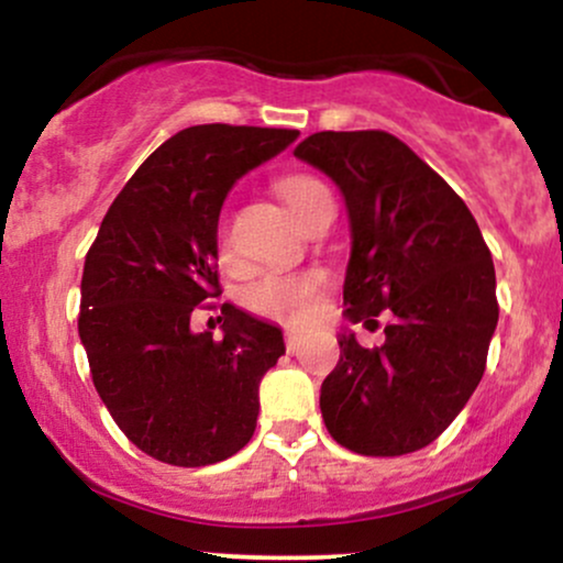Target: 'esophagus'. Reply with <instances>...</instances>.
Returning a JSON list of instances; mask_svg holds the SVG:
<instances>
[{"mask_svg": "<svg viewBox=\"0 0 563 563\" xmlns=\"http://www.w3.org/2000/svg\"><path fill=\"white\" fill-rule=\"evenodd\" d=\"M286 349L288 354H296L301 349V335L294 333V331H286Z\"/></svg>", "mask_w": 563, "mask_h": 563, "instance_id": "esophagus-1", "label": "esophagus"}]
</instances>
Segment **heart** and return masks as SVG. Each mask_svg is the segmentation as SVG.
<instances>
[{"instance_id": "1", "label": "heart", "mask_w": 563, "mask_h": 563, "mask_svg": "<svg viewBox=\"0 0 563 563\" xmlns=\"http://www.w3.org/2000/svg\"><path fill=\"white\" fill-rule=\"evenodd\" d=\"M277 192L294 211V217L303 222V217L320 203L331 198L328 185L309 174H290L277 183ZM228 230H219V251H228ZM325 275L322 273H267L251 280L243 288V303L264 320L286 322V325H301L318 309Z\"/></svg>"}]
</instances>
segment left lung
<instances>
[{"label":"left lung","mask_w":563,"mask_h":563,"mask_svg":"<svg viewBox=\"0 0 563 563\" xmlns=\"http://www.w3.org/2000/svg\"><path fill=\"white\" fill-rule=\"evenodd\" d=\"M294 156L344 192L349 320L394 314L384 346L341 333L339 365L320 389L325 429L357 455L421 450L455 421L487 365L497 296L479 224L426 161L380 129L309 134Z\"/></svg>","instance_id":"obj_1"}]
</instances>
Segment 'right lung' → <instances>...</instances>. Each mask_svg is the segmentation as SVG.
I'll use <instances>...</instances> for the list:
<instances>
[{
  "label": "right lung",
  "instance_id": "obj_1",
  "mask_svg": "<svg viewBox=\"0 0 563 563\" xmlns=\"http://www.w3.org/2000/svg\"><path fill=\"white\" fill-rule=\"evenodd\" d=\"M296 129L200 124L156 147L102 219L81 275L79 335L95 389L132 444L161 463L211 466L254 437L260 380L280 328L222 303L224 339L192 333L222 294L217 224L235 179Z\"/></svg>",
  "mask_w": 563,
  "mask_h": 563
}]
</instances>
